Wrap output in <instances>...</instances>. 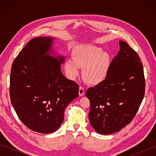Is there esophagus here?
Here are the masks:
<instances>
[{
    "label": "esophagus",
    "mask_w": 156,
    "mask_h": 156,
    "mask_svg": "<svg viewBox=\"0 0 156 156\" xmlns=\"http://www.w3.org/2000/svg\"><path fill=\"white\" fill-rule=\"evenodd\" d=\"M84 94H85V90L84 89L83 87H80L79 89V96H82L84 95Z\"/></svg>",
    "instance_id": "obj_1"
}]
</instances>
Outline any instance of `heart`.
I'll return each instance as SVG.
<instances>
[{
  "label": "heart",
  "mask_w": 156,
  "mask_h": 156,
  "mask_svg": "<svg viewBox=\"0 0 156 156\" xmlns=\"http://www.w3.org/2000/svg\"><path fill=\"white\" fill-rule=\"evenodd\" d=\"M72 58L65 62L66 73L71 79H74L83 67L84 79L96 85L103 82L107 77L110 69V57L107 53L92 45H80L74 48Z\"/></svg>",
  "instance_id": "b5f03b06"
}]
</instances>
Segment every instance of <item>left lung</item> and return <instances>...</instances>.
<instances>
[{
    "instance_id": "8db88e82",
    "label": "left lung",
    "mask_w": 156,
    "mask_h": 156,
    "mask_svg": "<svg viewBox=\"0 0 156 156\" xmlns=\"http://www.w3.org/2000/svg\"><path fill=\"white\" fill-rule=\"evenodd\" d=\"M120 51L110 64L106 79L89 88V121L96 132L108 135L120 131L134 119L145 93L143 64L137 53L120 41Z\"/></svg>"
}]
</instances>
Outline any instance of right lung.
<instances>
[{"instance_id":"add662e5","label":"right lung","mask_w":156,"mask_h":156,"mask_svg":"<svg viewBox=\"0 0 156 156\" xmlns=\"http://www.w3.org/2000/svg\"><path fill=\"white\" fill-rule=\"evenodd\" d=\"M54 38L36 37L29 41L12 64L10 96L19 119L38 133L57 130L66 107L79 96V85L60 69L63 56L49 55Z\"/></svg>"}]
</instances>
